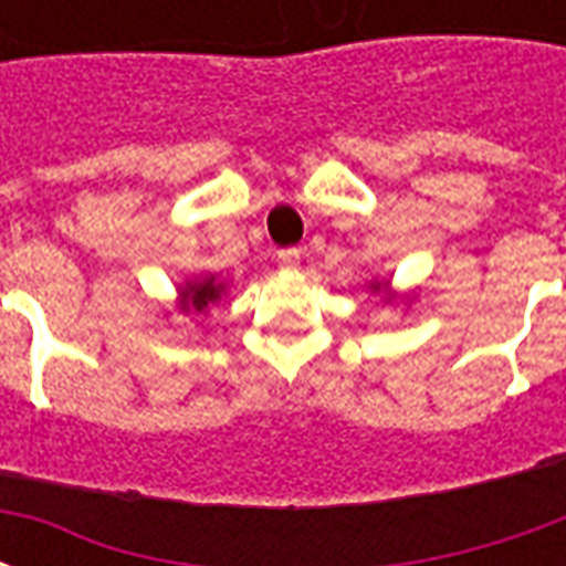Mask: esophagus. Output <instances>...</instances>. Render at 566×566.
I'll use <instances>...</instances> for the list:
<instances>
[{
    "instance_id": "obj_1",
    "label": "esophagus",
    "mask_w": 566,
    "mask_h": 566,
    "mask_svg": "<svg viewBox=\"0 0 566 566\" xmlns=\"http://www.w3.org/2000/svg\"><path fill=\"white\" fill-rule=\"evenodd\" d=\"M275 260H279L282 270H296V266H300V248H282V251L275 254Z\"/></svg>"
}]
</instances>
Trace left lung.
<instances>
[{"label":"left lung","mask_w":566,"mask_h":566,"mask_svg":"<svg viewBox=\"0 0 566 566\" xmlns=\"http://www.w3.org/2000/svg\"><path fill=\"white\" fill-rule=\"evenodd\" d=\"M373 291H388V282H376L373 284Z\"/></svg>","instance_id":"8db88e82"}]
</instances>
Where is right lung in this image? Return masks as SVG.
<instances>
[{"label":"right lung","mask_w":566,"mask_h":566,"mask_svg":"<svg viewBox=\"0 0 566 566\" xmlns=\"http://www.w3.org/2000/svg\"><path fill=\"white\" fill-rule=\"evenodd\" d=\"M223 294V282H218L214 275H206V279H197V282H187L178 296H181V312H206L209 306H214Z\"/></svg>","instance_id":"obj_1"}]
</instances>
